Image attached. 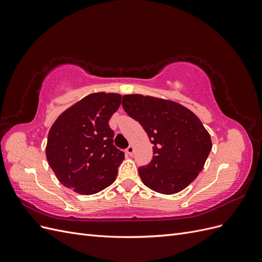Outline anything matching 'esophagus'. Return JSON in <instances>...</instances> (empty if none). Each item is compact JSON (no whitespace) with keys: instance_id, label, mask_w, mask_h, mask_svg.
Returning <instances> with one entry per match:
<instances>
[{"instance_id":"34e87169","label":"esophagus","mask_w":262,"mask_h":262,"mask_svg":"<svg viewBox=\"0 0 262 262\" xmlns=\"http://www.w3.org/2000/svg\"><path fill=\"white\" fill-rule=\"evenodd\" d=\"M126 153H128L130 156H132L134 153V146L130 145L128 148H126Z\"/></svg>"}]
</instances>
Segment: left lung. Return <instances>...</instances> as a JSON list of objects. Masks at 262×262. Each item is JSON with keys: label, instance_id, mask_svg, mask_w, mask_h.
Returning a JSON list of instances; mask_svg holds the SVG:
<instances>
[{"label": "left lung", "instance_id": "left-lung-1", "mask_svg": "<svg viewBox=\"0 0 262 262\" xmlns=\"http://www.w3.org/2000/svg\"><path fill=\"white\" fill-rule=\"evenodd\" d=\"M122 106L153 144V160L139 168L143 184L162 194L187 188L203 169L212 149L209 132L191 110L176 101L124 95Z\"/></svg>", "mask_w": 262, "mask_h": 262}]
</instances>
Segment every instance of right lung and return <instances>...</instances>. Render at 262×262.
<instances>
[{"label": "right lung", "mask_w": 262, "mask_h": 262, "mask_svg": "<svg viewBox=\"0 0 262 262\" xmlns=\"http://www.w3.org/2000/svg\"><path fill=\"white\" fill-rule=\"evenodd\" d=\"M120 104V94L93 93L53 122L46 156L63 186L78 194L91 195L115 181L124 154L114 146V131L108 121Z\"/></svg>", "instance_id": "obj_1"}]
</instances>
